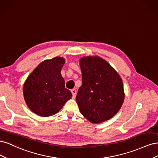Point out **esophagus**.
<instances>
[{"label":"esophagus","instance_id":"34e87169","mask_svg":"<svg viewBox=\"0 0 158 158\" xmlns=\"http://www.w3.org/2000/svg\"><path fill=\"white\" fill-rule=\"evenodd\" d=\"M71 92H72V94H73V98H76V93H77V92H76V89H71Z\"/></svg>","mask_w":158,"mask_h":158}]
</instances>
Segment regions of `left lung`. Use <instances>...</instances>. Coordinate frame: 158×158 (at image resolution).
I'll return each mask as SVG.
<instances>
[{"mask_svg":"<svg viewBox=\"0 0 158 158\" xmlns=\"http://www.w3.org/2000/svg\"><path fill=\"white\" fill-rule=\"evenodd\" d=\"M82 84L76 102L80 113L92 123L111 118L120 110L125 99L120 76L106 60L99 56L80 60Z\"/></svg>","mask_w":158,"mask_h":158,"instance_id":"obj_1","label":"left lung"}]
</instances>
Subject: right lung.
<instances>
[{
  "label": "right lung",
  "mask_w": 158,
  "mask_h": 158,
  "mask_svg": "<svg viewBox=\"0 0 158 158\" xmlns=\"http://www.w3.org/2000/svg\"><path fill=\"white\" fill-rule=\"evenodd\" d=\"M64 63V59L59 56L45 60L26 79L23 97L28 107L38 115H53L73 96L60 74Z\"/></svg>",
  "instance_id": "obj_1"
}]
</instances>
